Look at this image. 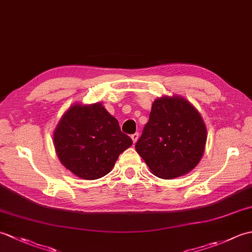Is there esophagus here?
Wrapping results in <instances>:
<instances>
[{"instance_id": "34e87169", "label": "esophagus", "mask_w": 252, "mask_h": 252, "mask_svg": "<svg viewBox=\"0 0 252 252\" xmlns=\"http://www.w3.org/2000/svg\"><path fill=\"white\" fill-rule=\"evenodd\" d=\"M138 136H140V135H138V133L136 132V133H134V134H132L131 135V138H132V141H133V143H136V141L138 140Z\"/></svg>"}]
</instances>
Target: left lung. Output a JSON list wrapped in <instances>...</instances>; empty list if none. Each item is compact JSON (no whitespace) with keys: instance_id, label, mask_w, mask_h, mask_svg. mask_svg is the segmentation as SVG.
Returning <instances> with one entry per match:
<instances>
[{"instance_id":"left-lung-1","label":"left lung","mask_w":252,"mask_h":252,"mask_svg":"<svg viewBox=\"0 0 252 252\" xmlns=\"http://www.w3.org/2000/svg\"><path fill=\"white\" fill-rule=\"evenodd\" d=\"M206 141V126L195 107L179 96H164L154 101L135 149L154 175L170 180L196 167Z\"/></svg>"}]
</instances>
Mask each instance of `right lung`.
Returning <instances> with one entry per match:
<instances>
[{
  "label": "right lung",
  "instance_id": "right-lung-1",
  "mask_svg": "<svg viewBox=\"0 0 252 252\" xmlns=\"http://www.w3.org/2000/svg\"><path fill=\"white\" fill-rule=\"evenodd\" d=\"M119 122L100 103L73 105L63 116L54 132V145L61 162L84 180L109 173L121 153L132 145Z\"/></svg>",
  "mask_w": 252,
  "mask_h": 252
}]
</instances>
